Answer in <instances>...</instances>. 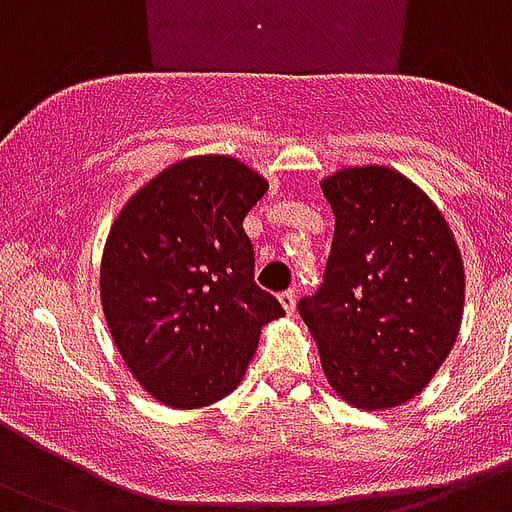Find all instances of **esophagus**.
Instances as JSON below:
<instances>
[{
    "mask_svg": "<svg viewBox=\"0 0 512 512\" xmlns=\"http://www.w3.org/2000/svg\"><path fill=\"white\" fill-rule=\"evenodd\" d=\"M277 299H280V304H283L285 312H288V315H291V312L296 310V291H293V288H288V291L280 293Z\"/></svg>",
    "mask_w": 512,
    "mask_h": 512,
    "instance_id": "esophagus-1",
    "label": "esophagus"
}]
</instances>
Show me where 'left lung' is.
Masks as SVG:
<instances>
[{"mask_svg":"<svg viewBox=\"0 0 512 512\" xmlns=\"http://www.w3.org/2000/svg\"><path fill=\"white\" fill-rule=\"evenodd\" d=\"M336 216L318 293L299 315L339 395L366 411L406 403L457 342L465 269L449 224L398 170L366 165L323 181Z\"/></svg>","mask_w":512,"mask_h":512,"instance_id":"1","label":"left lung"}]
</instances>
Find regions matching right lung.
Listing matches in <instances>:
<instances>
[{
    "label": "right lung",
    "mask_w": 512,
    "mask_h": 512,
    "mask_svg": "<svg viewBox=\"0 0 512 512\" xmlns=\"http://www.w3.org/2000/svg\"><path fill=\"white\" fill-rule=\"evenodd\" d=\"M267 181L235 157H192L138 189L112 224L101 304L144 390L173 408L227 398L283 304L253 280L243 221Z\"/></svg>",
    "instance_id": "1"
}]
</instances>
